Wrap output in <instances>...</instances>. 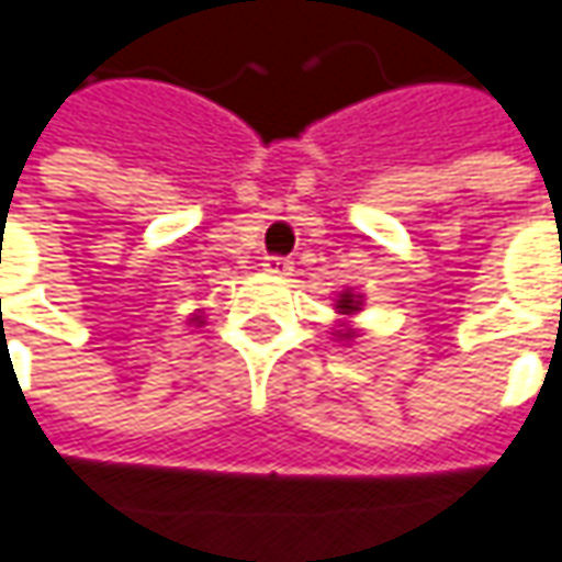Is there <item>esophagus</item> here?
I'll return each instance as SVG.
<instances>
[{
    "instance_id": "1",
    "label": "esophagus",
    "mask_w": 562,
    "mask_h": 562,
    "mask_svg": "<svg viewBox=\"0 0 562 562\" xmlns=\"http://www.w3.org/2000/svg\"><path fill=\"white\" fill-rule=\"evenodd\" d=\"M263 270L273 273V277H289L292 260H285V257H267V260H263Z\"/></svg>"
}]
</instances>
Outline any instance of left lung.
<instances>
[{
    "instance_id": "8db88e82",
    "label": "left lung",
    "mask_w": 562,
    "mask_h": 562,
    "mask_svg": "<svg viewBox=\"0 0 562 562\" xmlns=\"http://www.w3.org/2000/svg\"><path fill=\"white\" fill-rule=\"evenodd\" d=\"M336 311H339V314H358V311H361V295H355V292L346 289V292L336 299ZM342 327H346V324H342ZM336 336H339V339H352L355 333L346 327V329H336Z\"/></svg>"
}]
</instances>
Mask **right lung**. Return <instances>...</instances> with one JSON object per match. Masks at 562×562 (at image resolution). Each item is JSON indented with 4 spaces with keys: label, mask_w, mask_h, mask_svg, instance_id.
<instances>
[{
    "label": "right lung",
    "mask_w": 562,
    "mask_h": 562,
    "mask_svg": "<svg viewBox=\"0 0 562 562\" xmlns=\"http://www.w3.org/2000/svg\"><path fill=\"white\" fill-rule=\"evenodd\" d=\"M191 324H204V321H201V314H194V317H191Z\"/></svg>",
    "instance_id": "add662e5"
}]
</instances>
